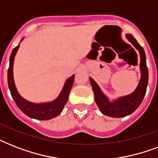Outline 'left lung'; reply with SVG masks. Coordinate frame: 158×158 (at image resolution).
Here are the masks:
<instances>
[{
    "label": "left lung",
    "instance_id": "obj_1",
    "mask_svg": "<svg viewBox=\"0 0 158 158\" xmlns=\"http://www.w3.org/2000/svg\"><path fill=\"white\" fill-rule=\"evenodd\" d=\"M126 38L139 51L140 55L141 79L135 91L128 96L122 97L110 102L107 98L104 95L103 93L101 91L96 82L92 78L89 79L94 90L95 102L98 106L101 112L104 115L111 117H125L126 115L132 114L143 102L147 90L148 82V70L146 64V56H145L144 50L131 34L129 33L126 34Z\"/></svg>",
    "mask_w": 158,
    "mask_h": 158
}]
</instances>
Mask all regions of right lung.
I'll list each match as a JSON object with an SVG mask.
<instances>
[{"label": "right lung", "instance_id": "add662e5", "mask_svg": "<svg viewBox=\"0 0 158 158\" xmlns=\"http://www.w3.org/2000/svg\"><path fill=\"white\" fill-rule=\"evenodd\" d=\"M19 48V45L14 48L12 52H11L10 57V66H9L8 74H7L8 86L14 101L22 112H23L29 117L33 118V119L48 120L59 115L61 113L64 105L66 104L67 101H68L69 92H70V89L72 88V85L74 84V75H72L70 78L67 79L59 97L52 102L33 103V102L27 101L19 94L15 88V82H14V60H15V54Z\"/></svg>", "mask_w": 158, "mask_h": 158}]
</instances>
